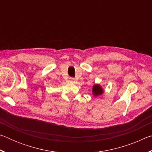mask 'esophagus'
Instances as JSON below:
<instances>
[{"mask_svg":"<svg viewBox=\"0 0 152 152\" xmlns=\"http://www.w3.org/2000/svg\"><path fill=\"white\" fill-rule=\"evenodd\" d=\"M74 80H74V78H70V82H74Z\"/></svg>","mask_w":152,"mask_h":152,"instance_id":"34e87169","label":"esophagus"}]
</instances>
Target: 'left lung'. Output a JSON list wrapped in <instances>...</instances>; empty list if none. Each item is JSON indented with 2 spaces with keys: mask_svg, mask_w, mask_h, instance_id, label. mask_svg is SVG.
Here are the masks:
<instances>
[{
  "mask_svg": "<svg viewBox=\"0 0 152 152\" xmlns=\"http://www.w3.org/2000/svg\"><path fill=\"white\" fill-rule=\"evenodd\" d=\"M92 92H93V94L94 96H96L103 93V90H102L101 86L99 85V84H96V85L93 86V88H92Z\"/></svg>",
  "mask_w": 152,
  "mask_h": 152,
  "instance_id": "1",
  "label": "left lung"
}]
</instances>
